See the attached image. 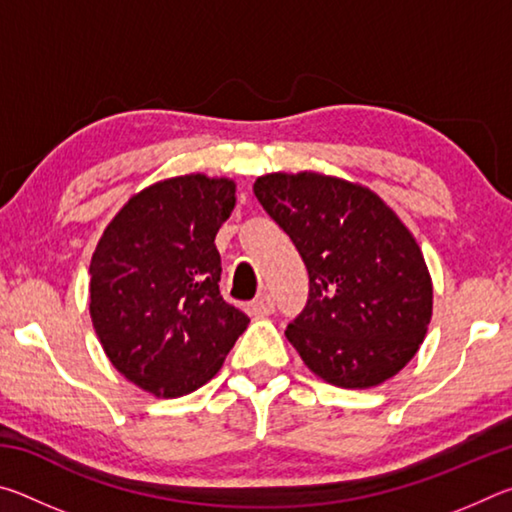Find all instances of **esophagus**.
<instances>
[{
  "label": "esophagus",
  "instance_id": "34e87169",
  "mask_svg": "<svg viewBox=\"0 0 512 512\" xmlns=\"http://www.w3.org/2000/svg\"><path fill=\"white\" fill-rule=\"evenodd\" d=\"M248 311L253 316H271L275 311V302L271 296H259L248 305Z\"/></svg>",
  "mask_w": 512,
  "mask_h": 512
}]
</instances>
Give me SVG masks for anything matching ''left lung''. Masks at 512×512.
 <instances>
[{"instance_id": "obj_1", "label": "left lung", "mask_w": 512, "mask_h": 512, "mask_svg": "<svg viewBox=\"0 0 512 512\" xmlns=\"http://www.w3.org/2000/svg\"><path fill=\"white\" fill-rule=\"evenodd\" d=\"M253 192L307 266V305L284 332L307 368L341 388L397 375L424 341L433 300L406 225L375 192L323 173H266Z\"/></svg>"}]
</instances>
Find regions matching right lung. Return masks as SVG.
I'll return each instance as SVG.
<instances>
[{"label": "right lung", "instance_id": "add662e5", "mask_svg": "<svg viewBox=\"0 0 512 512\" xmlns=\"http://www.w3.org/2000/svg\"><path fill=\"white\" fill-rule=\"evenodd\" d=\"M235 183L189 173L135 194L103 230L90 264V316L108 359L155 397L201 388L250 318L219 291L214 237Z\"/></svg>", "mask_w": 512, "mask_h": 512}]
</instances>
